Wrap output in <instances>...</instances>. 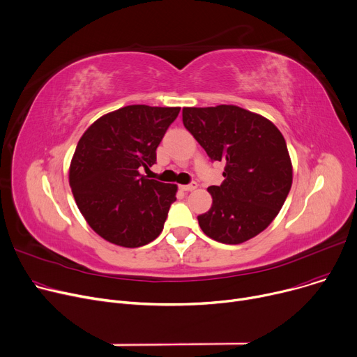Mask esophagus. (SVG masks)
Here are the masks:
<instances>
[{
	"mask_svg": "<svg viewBox=\"0 0 357 357\" xmlns=\"http://www.w3.org/2000/svg\"><path fill=\"white\" fill-rule=\"evenodd\" d=\"M181 188H183L184 192H193V190H196V188H197V183L192 181V183H188V184H183Z\"/></svg>",
	"mask_w": 357,
	"mask_h": 357,
	"instance_id": "obj_1",
	"label": "esophagus"
}]
</instances>
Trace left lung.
<instances>
[{"label":"left lung","instance_id":"left-lung-1","mask_svg":"<svg viewBox=\"0 0 357 357\" xmlns=\"http://www.w3.org/2000/svg\"><path fill=\"white\" fill-rule=\"evenodd\" d=\"M183 123L212 161H223V183L197 216L203 232L238 245L261 234L280 213L292 184L287 142L274 123L235 105L183 108Z\"/></svg>","mask_w":357,"mask_h":357}]
</instances>
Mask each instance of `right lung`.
<instances>
[{
	"label": "right lung",
	"instance_id": "1",
	"mask_svg": "<svg viewBox=\"0 0 357 357\" xmlns=\"http://www.w3.org/2000/svg\"><path fill=\"white\" fill-rule=\"evenodd\" d=\"M180 108L130 105L95 121L79 139L69 183L80 213L111 243L153 242L176 202V184L149 180L139 169L157 161V146Z\"/></svg>",
	"mask_w": 357,
	"mask_h": 357
}]
</instances>
